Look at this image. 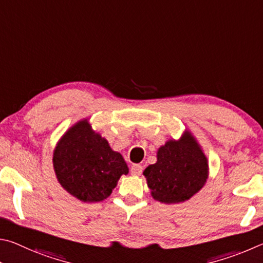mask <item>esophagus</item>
<instances>
[{"label": "esophagus", "instance_id": "1", "mask_svg": "<svg viewBox=\"0 0 263 263\" xmlns=\"http://www.w3.org/2000/svg\"><path fill=\"white\" fill-rule=\"evenodd\" d=\"M142 170H143V168H142V166H141L140 164H134L130 167V172H132L133 176H141Z\"/></svg>", "mask_w": 263, "mask_h": 263}]
</instances>
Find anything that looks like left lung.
<instances>
[{
    "label": "left lung",
    "mask_w": 263,
    "mask_h": 263,
    "mask_svg": "<svg viewBox=\"0 0 263 263\" xmlns=\"http://www.w3.org/2000/svg\"><path fill=\"white\" fill-rule=\"evenodd\" d=\"M208 159L200 144L186 130L180 140H170L157 151V163L144 170L146 183L156 201L171 204L196 194L208 179Z\"/></svg>",
    "instance_id": "obj_1"
}]
</instances>
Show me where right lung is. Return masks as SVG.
Returning a JSON list of instances; mask_svg holds the SVG:
<instances>
[{
	"label": "right lung",
	"mask_w": 263,
	"mask_h": 263,
	"mask_svg": "<svg viewBox=\"0 0 263 263\" xmlns=\"http://www.w3.org/2000/svg\"><path fill=\"white\" fill-rule=\"evenodd\" d=\"M57 178L69 194L82 202L104 201L128 166L108 142L92 130L87 119L69 128L53 154Z\"/></svg>",
	"instance_id": "1"
}]
</instances>
